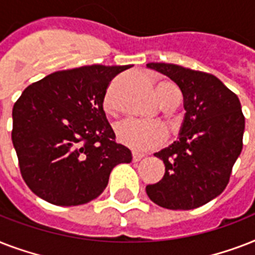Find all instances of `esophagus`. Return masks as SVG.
Wrapping results in <instances>:
<instances>
[{"label":"esophagus","mask_w":255,"mask_h":255,"mask_svg":"<svg viewBox=\"0 0 255 255\" xmlns=\"http://www.w3.org/2000/svg\"><path fill=\"white\" fill-rule=\"evenodd\" d=\"M144 155L143 153H137V152H132V160L133 161H140V160L143 159Z\"/></svg>","instance_id":"1"}]
</instances>
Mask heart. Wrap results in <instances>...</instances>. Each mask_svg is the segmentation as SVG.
Segmentation results:
<instances>
[{"label":"heart","instance_id":"b5f03b06","mask_svg":"<svg viewBox=\"0 0 255 255\" xmlns=\"http://www.w3.org/2000/svg\"><path fill=\"white\" fill-rule=\"evenodd\" d=\"M157 96L163 103L164 100L169 99L172 96L180 98V91L173 83L163 82L157 86ZM104 110L107 112H112L114 110V96L111 90L104 98ZM116 137L119 143L132 151L147 152L163 145L167 141L168 131L161 123L128 119L122 122L116 127Z\"/></svg>","mask_w":255,"mask_h":255}]
</instances>
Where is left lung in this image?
I'll return each mask as SVG.
<instances>
[{"mask_svg": "<svg viewBox=\"0 0 255 255\" xmlns=\"http://www.w3.org/2000/svg\"><path fill=\"white\" fill-rule=\"evenodd\" d=\"M169 77L184 95L185 118L180 139L155 153L165 173L147 185L148 197L161 208L190 210L224 192L242 151L245 116L238 96L212 74L172 63H148Z\"/></svg>", "mask_w": 255, "mask_h": 255, "instance_id": "1", "label": "left lung"}]
</instances>
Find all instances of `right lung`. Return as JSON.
I'll return each mask as SVG.
<instances>
[{
  "label": "right lung",
  "instance_id": "obj_1",
  "mask_svg": "<svg viewBox=\"0 0 255 255\" xmlns=\"http://www.w3.org/2000/svg\"><path fill=\"white\" fill-rule=\"evenodd\" d=\"M132 67L83 66L35 82L13 107L11 140L26 185L45 201L82 205L99 196L110 173L131 163L115 141L103 100L111 81Z\"/></svg>",
  "mask_w": 255,
  "mask_h": 255
}]
</instances>
